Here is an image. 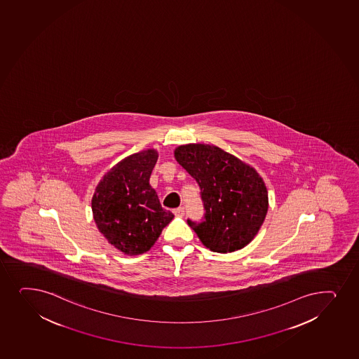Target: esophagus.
<instances>
[{
    "instance_id": "esophagus-1",
    "label": "esophagus",
    "mask_w": 359,
    "mask_h": 359,
    "mask_svg": "<svg viewBox=\"0 0 359 359\" xmlns=\"http://www.w3.org/2000/svg\"><path fill=\"white\" fill-rule=\"evenodd\" d=\"M173 212L175 216H177V217H182V216L185 215V209H184L182 206H180V208H177V209L174 210Z\"/></svg>"
}]
</instances>
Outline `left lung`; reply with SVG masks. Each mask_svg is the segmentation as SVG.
I'll return each mask as SVG.
<instances>
[{
  "label": "left lung",
  "mask_w": 359,
  "mask_h": 359,
  "mask_svg": "<svg viewBox=\"0 0 359 359\" xmlns=\"http://www.w3.org/2000/svg\"><path fill=\"white\" fill-rule=\"evenodd\" d=\"M174 157L201 187L205 219L187 223L203 245L217 253L246 247L269 210L267 189L258 172L216 145H179Z\"/></svg>",
  "instance_id": "obj_1"
}]
</instances>
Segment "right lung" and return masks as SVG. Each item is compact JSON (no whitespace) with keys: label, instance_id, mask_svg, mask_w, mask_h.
I'll return each instance as SVG.
<instances>
[{"label":"right lung","instance_id":"right-lung-1","mask_svg":"<svg viewBox=\"0 0 359 359\" xmlns=\"http://www.w3.org/2000/svg\"><path fill=\"white\" fill-rule=\"evenodd\" d=\"M157 158L155 149L125 157L102 177L92 198L97 229L126 255L148 252L174 217L149 184Z\"/></svg>","mask_w":359,"mask_h":359}]
</instances>
